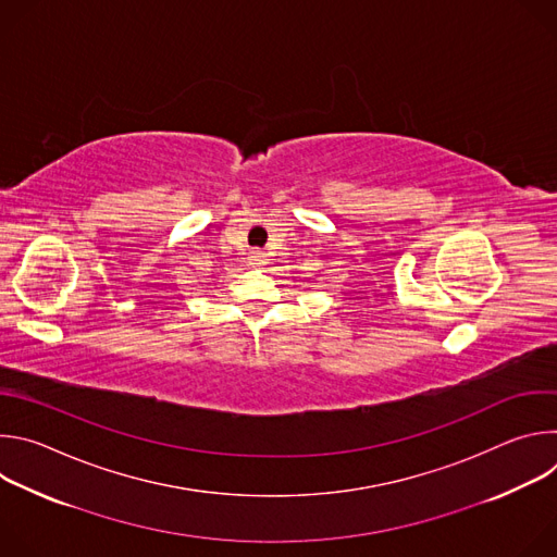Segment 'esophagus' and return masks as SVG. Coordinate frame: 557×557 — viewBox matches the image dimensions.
<instances>
[{
    "mask_svg": "<svg viewBox=\"0 0 557 557\" xmlns=\"http://www.w3.org/2000/svg\"><path fill=\"white\" fill-rule=\"evenodd\" d=\"M260 260H262V253L256 251V253H253V262H260Z\"/></svg>",
    "mask_w": 557,
    "mask_h": 557,
    "instance_id": "esophagus-1",
    "label": "esophagus"
}]
</instances>
